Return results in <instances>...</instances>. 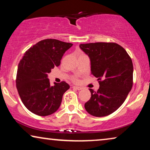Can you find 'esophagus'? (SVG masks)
Returning a JSON list of instances; mask_svg holds the SVG:
<instances>
[{
    "mask_svg": "<svg viewBox=\"0 0 150 150\" xmlns=\"http://www.w3.org/2000/svg\"><path fill=\"white\" fill-rule=\"evenodd\" d=\"M72 88H73V89H77V90H81L82 89V88L81 87H76V86H73Z\"/></svg>",
    "mask_w": 150,
    "mask_h": 150,
    "instance_id": "1",
    "label": "esophagus"
}]
</instances>
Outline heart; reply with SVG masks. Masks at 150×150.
<instances>
[{"instance_id":"obj_1","label":"heart","mask_w":150,"mask_h":150,"mask_svg":"<svg viewBox=\"0 0 150 150\" xmlns=\"http://www.w3.org/2000/svg\"><path fill=\"white\" fill-rule=\"evenodd\" d=\"M73 81L74 82V83H78V82H79V79H73Z\"/></svg>"}]
</instances>
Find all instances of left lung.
I'll return each mask as SVG.
<instances>
[{
	"label": "left lung",
	"mask_w": 150,
	"mask_h": 150,
	"mask_svg": "<svg viewBox=\"0 0 150 150\" xmlns=\"http://www.w3.org/2000/svg\"><path fill=\"white\" fill-rule=\"evenodd\" d=\"M80 48L89 57L91 73L100 85L97 91L89 89L91 96L85 109L95 117L108 115L122 106L132 89V59L114 42L81 44Z\"/></svg>",
	"instance_id": "left-lung-1"
}]
</instances>
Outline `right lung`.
Wrapping results in <instances>:
<instances>
[{
	"instance_id": "add662e5",
	"label": "right lung",
	"mask_w": 150,
	"mask_h": 150,
	"mask_svg": "<svg viewBox=\"0 0 150 150\" xmlns=\"http://www.w3.org/2000/svg\"><path fill=\"white\" fill-rule=\"evenodd\" d=\"M72 45L55 39H46L30 47L20 60L16 87L22 103L33 113L50 115L60 106L63 93L69 85L61 81L51 86L47 74L60 65L63 54Z\"/></svg>"
}]
</instances>
